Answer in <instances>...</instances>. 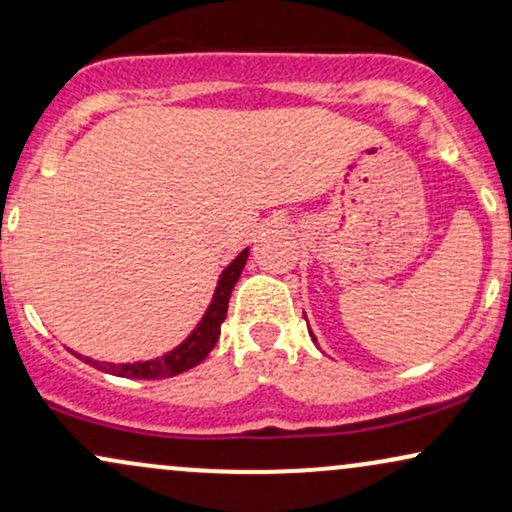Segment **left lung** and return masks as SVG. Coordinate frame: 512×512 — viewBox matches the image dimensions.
Returning <instances> with one entry per match:
<instances>
[{
  "mask_svg": "<svg viewBox=\"0 0 512 512\" xmlns=\"http://www.w3.org/2000/svg\"><path fill=\"white\" fill-rule=\"evenodd\" d=\"M307 329H310V326H307ZM312 341H317V338H315V336H312Z\"/></svg>",
  "mask_w": 512,
  "mask_h": 512,
  "instance_id": "8db88e82",
  "label": "left lung"
}]
</instances>
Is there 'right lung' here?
I'll list each match as a JSON object with an SVG mask.
<instances>
[{
  "instance_id": "add662e5",
  "label": "right lung",
  "mask_w": 512,
  "mask_h": 512,
  "mask_svg": "<svg viewBox=\"0 0 512 512\" xmlns=\"http://www.w3.org/2000/svg\"><path fill=\"white\" fill-rule=\"evenodd\" d=\"M248 248H245L240 255L233 260L229 267L224 269L219 276L217 291L212 295V303H209L205 317L200 319V324L190 331V336L181 346H176L174 350L162 357H155V360H145V362H133V365H114V362H100L92 360V357H83L78 355L80 360L88 362L90 367L100 369V372L107 374H116V377H126V379H164V377H176V374L188 372L195 365H200L202 360L209 355V350L217 346L219 334H221V322L226 319V310H229V298L233 286L240 279V272H243L245 262H248Z\"/></svg>"
}]
</instances>
